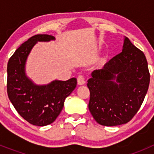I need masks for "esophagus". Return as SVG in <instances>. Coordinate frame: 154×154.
Returning <instances> with one entry per match:
<instances>
[{
    "mask_svg": "<svg viewBox=\"0 0 154 154\" xmlns=\"http://www.w3.org/2000/svg\"><path fill=\"white\" fill-rule=\"evenodd\" d=\"M77 82H78V85H84V84L85 83L84 76L82 75H79L78 76V78H77Z\"/></svg>",
    "mask_w": 154,
    "mask_h": 154,
    "instance_id": "esophagus-1",
    "label": "esophagus"
}]
</instances>
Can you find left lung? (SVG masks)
Returning <instances> with one entry per match:
<instances>
[{
  "mask_svg": "<svg viewBox=\"0 0 154 154\" xmlns=\"http://www.w3.org/2000/svg\"><path fill=\"white\" fill-rule=\"evenodd\" d=\"M149 77L144 53L126 38L122 52L93 71L88 80L89 109L95 120L106 126L130 122L146 96Z\"/></svg>",
  "mask_w": 154,
  "mask_h": 154,
  "instance_id": "1",
  "label": "left lung"
}]
</instances>
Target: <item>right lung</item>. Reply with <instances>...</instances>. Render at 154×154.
<instances>
[{
  "mask_svg": "<svg viewBox=\"0 0 154 154\" xmlns=\"http://www.w3.org/2000/svg\"><path fill=\"white\" fill-rule=\"evenodd\" d=\"M55 37L36 35L23 43L8 63L7 92L10 101L19 115L35 126L51 124L64 106L65 98L77 85L75 78L67 81H53L48 85H36L25 75L27 57L37 42H48Z\"/></svg>",
  "mask_w": 154,
  "mask_h": 154,
  "instance_id": "right-lung-1",
  "label": "right lung"
}]
</instances>
